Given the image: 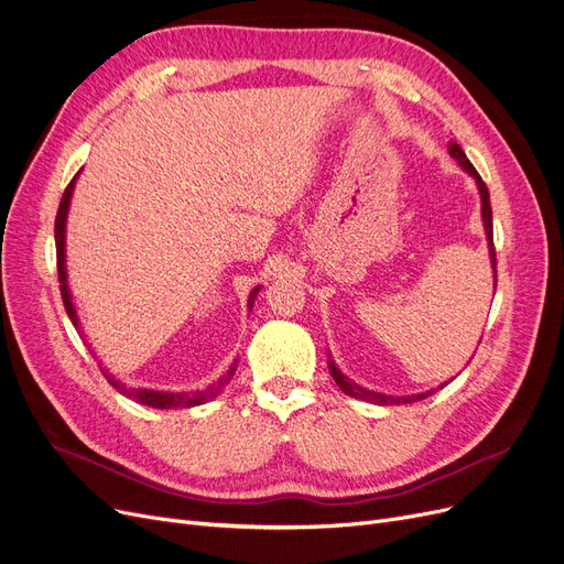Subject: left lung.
Wrapping results in <instances>:
<instances>
[{"label": "left lung", "mask_w": 564, "mask_h": 564, "mask_svg": "<svg viewBox=\"0 0 564 564\" xmlns=\"http://www.w3.org/2000/svg\"><path fill=\"white\" fill-rule=\"evenodd\" d=\"M448 153L451 158L457 160V164L463 166V170L476 181L478 185V193H481V218H484V227H486V237H488V250H490V262H492V274H495V285H497V258H495V243H492V208H490V195H488V187L484 183V178L478 176V172L474 170V164L467 160L465 151L457 145L455 141L448 143ZM329 367V373L332 379H335V383L346 392L350 394V398L356 400H365V402H371V404H379V406H392V404H411V402H421L425 398H430V394H434V390H427V392H421V394H402V398H392V394H383V392H373V390H367L362 386H358L356 381H350L348 377H344V373L339 371V367L332 362H327ZM446 386V383H444ZM440 386V388H444Z\"/></svg>", "instance_id": "obj_1"}]
</instances>
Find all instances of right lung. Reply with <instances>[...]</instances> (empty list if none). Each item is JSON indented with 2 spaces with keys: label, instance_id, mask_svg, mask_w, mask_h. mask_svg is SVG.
Masks as SVG:
<instances>
[{
  "label": "right lung",
  "instance_id": "add662e5",
  "mask_svg": "<svg viewBox=\"0 0 564 564\" xmlns=\"http://www.w3.org/2000/svg\"><path fill=\"white\" fill-rule=\"evenodd\" d=\"M76 178L78 174L69 181L65 195H62L59 199V208H57V216H55V248H57V279H59V295H62V302H65V308H67V316L72 318V323L76 325L78 329V316H76V308H74V302H72V290L67 285V256H65V232H67V212H69V204H72V193H74V185H76ZM260 293V288H256L253 293L248 295V308H253V302H256V295ZM237 369V362L229 367V371L225 373V377L208 386L206 390H199V392H170V390H145V388H124L120 386L113 377H109L107 371H104V377L109 379V383L120 390L122 394H128V398L137 400L139 404H145V406H153V409H178V406H199L204 402H208L212 398H216V394L225 388V383L232 379V373Z\"/></svg>",
  "mask_w": 564,
  "mask_h": 564
}]
</instances>
